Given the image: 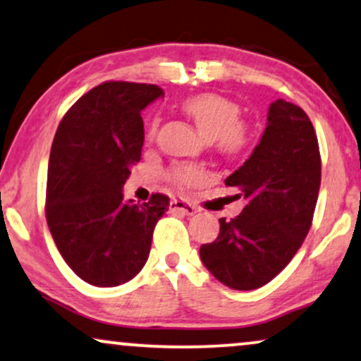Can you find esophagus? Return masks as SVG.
Here are the masks:
<instances>
[{"label":"esophagus","mask_w":361,"mask_h":361,"mask_svg":"<svg viewBox=\"0 0 361 361\" xmlns=\"http://www.w3.org/2000/svg\"><path fill=\"white\" fill-rule=\"evenodd\" d=\"M171 211L173 212H180V214H185V216H192L197 212V209H195L192 204L182 201V199H172L171 201Z\"/></svg>","instance_id":"1"}]
</instances>
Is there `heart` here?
Segmentation results:
<instances>
[{"label":"heart","instance_id":"heart-1","mask_svg":"<svg viewBox=\"0 0 361 361\" xmlns=\"http://www.w3.org/2000/svg\"><path fill=\"white\" fill-rule=\"evenodd\" d=\"M182 112L194 120L206 140H214L217 152L228 157L243 154L251 142L249 127L241 120V106L219 93H199L180 104ZM160 118L154 115L147 123V137L154 139ZM171 179L179 188H189L202 179V171L192 166L173 167Z\"/></svg>","mask_w":361,"mask_h":361}]
</instances>
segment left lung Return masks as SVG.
<instances>
[{"label": "left lung", "instance_id": "left-lung-1", "mask_svg": "<svg viewBox=\"0 0 361 361\" xmlns=\"http://www.w3.org/2000/svg\"><path fill=\"white\" fill-rule=\"evenodd\" d=\"M322 184V157L303 109L279 99L251 157L226 179L246 199L234 219L221 217L216 241L202 244L204 266L226 286L251 291L293 259L311 228Z\"/></svg>", "mask_w": 361, "mask_h": 361}]
</instances>
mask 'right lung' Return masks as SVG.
Segmentation results:
<instances>
[{"label": "right lung", "mask_w": 361, "mask_h": 361, "mask_svg": "<svg viewBox=\"0 0 361 361\" xmlns=\"http://www.w3.org/2000/svg\"><path fill=\"white\" fill-rule=\"evenodd\" d=\"M164 95L157 85L104 82L61 118L53 139L47 180V222L73 273L93 286L130 281L144 268L169 197L123 199L122 188L140 160V112Z\"/></svg>", "instance_id": "add662e5"}]
</instances>
